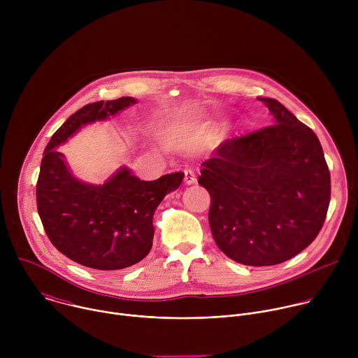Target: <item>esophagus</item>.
Returning <instances> with one entry per match:
<instances>
[{"label": "esophagus", "mask_w": 358, "mask_h": 358, "mask_svg": "<svg viewBox=\"0 0 358 358\" xmlns=\"http://www.w3.org/2000/svg\"><path fill=\"white\" fill-rule=\"evenodd\" d=\"M184 174H185L184 181H185V184H187V185H191V184H194V182L196 181V174H195V171H194V170H191V169H185V170H184Z\"/></svg>", "instance_id": "34e87169"}]
</instances>
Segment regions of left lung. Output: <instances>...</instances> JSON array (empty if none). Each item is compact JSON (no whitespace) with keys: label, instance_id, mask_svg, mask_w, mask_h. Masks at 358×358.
Masks as SVG:
<instances>
[{"label":"left lung","instance_id":"8db88e82","mask_svg":"<svg viewBox=\"0 0 358 358\" xmlns=\"http://www.w3.org/2000/svg\"><path fill=\"white\" fill-rule=\"evenodd\" d=\"M272 126L228 138L203 162L198 184L211 195L208 221L218 248L248 266L282 264L320 232L330 173L312 129L275 99L258 97Z\"/></svg>","mask_w":358,"mask_h":358}]
</instances>
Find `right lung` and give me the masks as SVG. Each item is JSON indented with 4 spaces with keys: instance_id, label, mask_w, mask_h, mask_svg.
<instances>
[{
    "instance_id": "add662e5",
    "label": "right lung",
    "mask_w": 358,
    "mask_h": 358,
    "mask_svg": "<svg viewBox=\"0 0 358 358\" xmlns=\"http://www.w3.org/2000/svg\"><path fill=\"white\" fill-rule=\"evenodd\" d=\"M137 103L123 96L96 101L73 113L50 137L41 163L36 203L45 232L65 257L97 271H119L144 259L152 245V215L176 191L182 171L155 181L122 166L103 184L79 180L58 150L85 126L105 122Z\"/></svg>"
}]
</instances>
